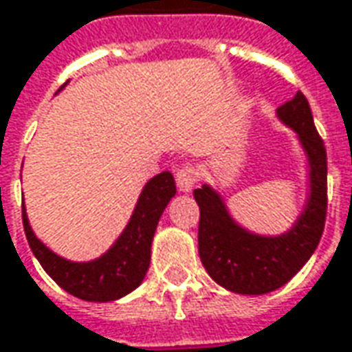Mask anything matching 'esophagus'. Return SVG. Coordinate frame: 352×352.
Here are the masks:
<instances>
[{
	"mask_svg": "<svg viewBox=\"0 0 352 352\" xmlns=\"http://www.w3.org/2000/svg\"><path fill=\"white\" fill-rule=\"evenodd\" d=\"M199 178V172L193 164H184L180 170L176 172V184H178V190L184 193H190L195 186V182Z\"/></svg>",
	"mask_w": 352,
	"mask_h": 352,
	"instance_id": "obj_1",
	"label": "esophagus"
}]
</instances>
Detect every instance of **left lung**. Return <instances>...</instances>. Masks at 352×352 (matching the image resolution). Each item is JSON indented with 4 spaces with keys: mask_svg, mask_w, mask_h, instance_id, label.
<instances>
[{
    "mask_svg": "<svg viewBox=\"0 0 352 352\" xmlns=\"http://www.w3.org/2000/svg\"><path fill=\"white\" fill-rule=\"evenodd\" d=\"M278 118L297 132L309 162V197L299 218L280 236H261L239 226L222 195L210 186L193 191L199 205V256L208 276L228 292L264 295L301 270L316 251L328 208V159L301 91L278 109Z\"/></svg>",
    "mask_w": 352,
    "mask_h": 352,
    "instance_id": "left-lung-1",
    "label": "left lung"
}]
</instances>
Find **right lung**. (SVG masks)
<instances>
[{
    "mask_svg": "<svg viewBox=\"0 0 352 352\" xmlns=\"http://www.w3.org/2000/svg\"><path fill=\"white\" fill-rule=\"evenodd\" d=\"M176 195V184L170 172H161L145 184L135 203L130 222L111 249L96 261H67L43 245L30 228L26 208H23L24 234L34 256L70 295L91 302L116 301L134 292L144 282L151 263V243L159 218L168 201Z\"/></svg>",
    "mask_w": 352,
    "mask_h": 352,
    "instance_id": "add662e5",
    "label": "right lung"
}]
</instances>
